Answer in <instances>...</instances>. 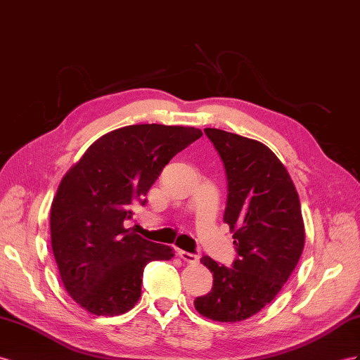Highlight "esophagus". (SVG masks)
<instances>
[{"label":"esophagus","instance_id":"obj_1","mask_svg":"<svg viewBox=\"0 0 360 360\" xmlns=\"http://www.w3.org/2000/svg\"><path fill=\"white\" fill-rule=\"evenodd\" d=\"M178 255L181 257V259H182L184 262H187V263H196V262L199 260V257H198L196 254L182 251V250H178Z\"/></svg>","mask_w":360,"mask_h":360}]
</instances>
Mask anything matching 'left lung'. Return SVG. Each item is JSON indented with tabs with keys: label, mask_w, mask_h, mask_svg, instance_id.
Listing matches in <instances>:
<instances>
[{
	"label": "left lung",
	"mask_w": 360,
	"mask_h": 360,
	"mask_svg": "<svg viewBox=\"0 0 360 360\" xmlns=\"http://www.w3.org/2000/svg\"><path fill=\"white\" fill-rule=\"evenodd\" d=\"M224 162L228 199L224 222L237 257L226 268L208 255L213 288L195 300L202 316L237 322L259 313L289 280L304 250L298 193L281 161L260 141L204 129Z\"/></svg>",
	"instance_id": "1"
}]
</instances>
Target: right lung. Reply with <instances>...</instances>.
Segmentation results:
<instances>
[{
    "mask_svg": "<svg viewBox=\"0 0 360 360\" xmlns=\"http://www.w3.org/2000/svg\"><path fill=\"white\" fill-rule=\"evenodd\" d=\"M202 136L196 127L132 124L103 135L63 176L51 204V248L70 297L92 315L114 316L141 297L147 263L170 246L124 228L134 207L174 155Z\"/></svg>",
    "mask_w": 360,
    "mask_h": 360,
    "instance_id": "add662e5",
    "label": "right lung"
}]
</instances>
